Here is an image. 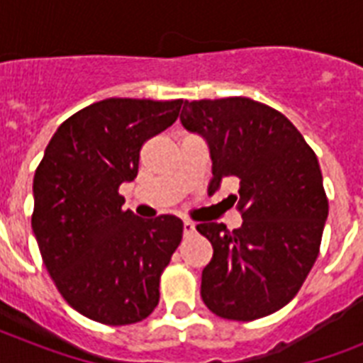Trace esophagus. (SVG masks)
Returning a JSON list of instances; mask_svg holds the SVG:
<instances>
[{"label": "esophagus", "instance_id": "obj_1", "mask_svg": "<svg viewBox=\"0 0 363 363\" xmlns=\"http://www.w3.org/2000/svg\"><path fill=\"white\" fill-rule=\"evenodd\" d=\"M182 232H184V235H190V233L196 232V224L190 220H184L182 222Z\"/></svg>", "mask_w": 363, "mask_h": 363}]
</instances>
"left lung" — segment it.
Returning <instances> with one entry per match:
<instances>
[{
    "label": "left lung",
    "instance_id": "left-lung-1",
    "mask_svg": "<svg viewBox=\"0 0 363 363\" xmlns=\"http://www.w3.org/2000/svg\"><path fill=\"white\" fill-rule=\"evenodd\" d=\"M181 122L209 145L211 190L239 182L241 228L198 224L213 245L201 298L228 320L271 315L292 301L320 250L328 198L316 154L286 116L250 98L184 101Z\"/></svg>",
    "mask_w": 363,
    "mask_h": 363
}]
</instances>
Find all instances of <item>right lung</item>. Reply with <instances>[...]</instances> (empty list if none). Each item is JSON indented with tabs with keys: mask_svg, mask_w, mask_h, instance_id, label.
<instances>
[{
	"mask_svg": "<svg viewBox=\"0 0 363 363\" xmlns=\"http://www.w3.org/2000/svg\"><path fill=\"white\" fill-rule=\"evenodd\" d=\"M182 99L109 98L69 116L33 177L31 228L64 299L90 320L125 326L160 301V277L182 239V220H143L124 209L141 147L169 128Z\"/></svg>",
	"mask_w": 363,
	"mask_h": 363,
	"instance_id": "add662e5",
	"label": "right lung"
}]
</instances>
